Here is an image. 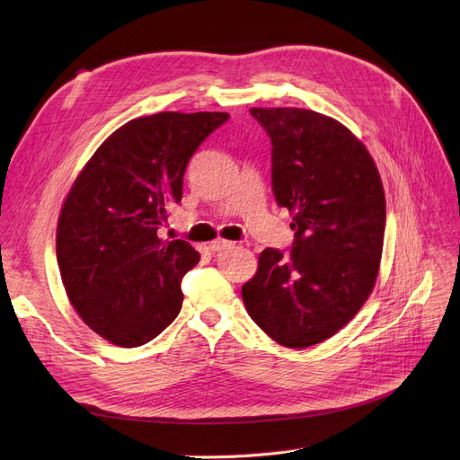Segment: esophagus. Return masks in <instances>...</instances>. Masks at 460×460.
<instances>
[{
    "instance_id": "1",
    "label": "esophagus",
    "mask_w": 460,
    "mask_h": 460,
    "mask_svg": "<svg viewBox=\"0 0 460 460\" xmlns=\"http://www.w3.org/2000/svg\"><path fill=\"white\" fill-rule=\"evenodd\" d=\"M235 243L234 242H228V240H215L211 242V245H208V249H211L213 253H220V252H226V249H232Z\"/></svg>"
}]
</instances>
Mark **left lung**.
<instances>
[{"label":"left lung","instance_id":"left-lung-1","mask_svg":"<svg viewBox=\"0 0 460 460\" xmlns=\"http://www.w3.org/2000/svg\"><path fill=\"white\" fill-rule=\"evenodd\" d=\"M249 113L272 144V193L294 213L288 253L267 247L242 297L253 323L291 349L332 338L360 311L382 259L385 198L367 147L309 109Z\"/></svg>","mask_w":460,"mask_h":460}]
</instances>
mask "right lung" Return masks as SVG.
<instances>
[{"label":"right lung","instance_id":"obj_1","mask_svg":"<svg viewBox=\"0 0 460 460\" xmlns=\"http://www.w3.org/2000/svg\"><path fill=\"white\" fill-rule=\"evenodd\" d=\"M228 113H157L111 134L73 184L58 225L66 296L102 338L137 347L182 309V278L199 262L157 232L182 201L186 166Z\"/></svg>","mask_w":460,"mask_h":460}]
</instances>
